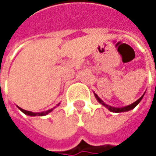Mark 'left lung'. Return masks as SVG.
<instances>
[{
  "label": "left lung",
  "instance_id": "8db88e82",
  "mask_svg": "<svg viewBox=\"0 0 156 156\" xmlns=\"http://www.w3.org/2000/svg\"><path fill=\"white\" fill-rule=\"evenodd\" d=\"M95 97H96V98L98 99V101L100 103V104H102L103 106H105L107 108L110 110L111 112H115V113H120V112H126V111H129V110H131V109L135 108L138 104H139V102H140L141 100H142V98H143V97H144V95L141 97L139 99H137L136 102H134L133 104H131V105H129V106H127V107H124V108H113V107H110L108 105H107V104H105L98 97V95L97 94H95Z\"/></svg>",
  "mask_w": 156,
  "mask_h": 156
}]
</instances>
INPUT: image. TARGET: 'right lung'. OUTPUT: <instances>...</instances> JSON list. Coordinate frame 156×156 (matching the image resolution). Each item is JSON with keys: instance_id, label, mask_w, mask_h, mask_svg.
I'll return each mask as SVG.
<instances>
[{"instance_id": "1", "label": "right lung", "mask_w": 156, "mask_h": 156, "mask_svg": "<svg viewBox=\"0 0 156 156\" xmlns=\"http://www.w3.org/2000/svg\"><path fill=\"white\" fill-rule=\"evenodd\" d=\"M20 110L21 111V112H23L25 115H32V116H35V115H46L47 114H48L49 112H51L53 108L49 109V110H47V111H45V112H41V113H33V112H30V111H27V110H24V109L20 108H19Z\"/></svg>"}]
</instances>
